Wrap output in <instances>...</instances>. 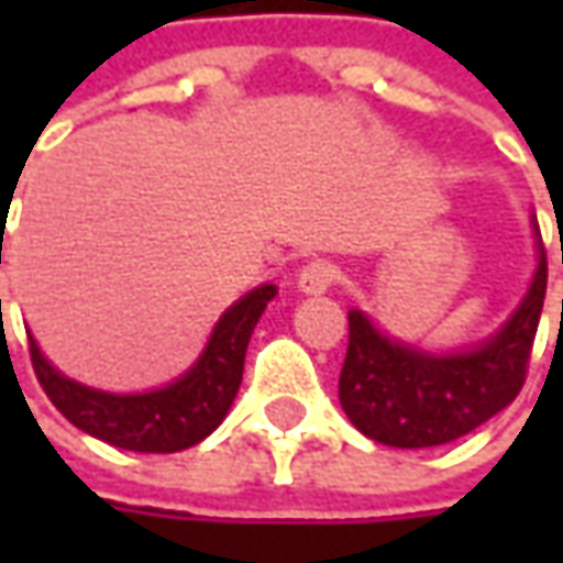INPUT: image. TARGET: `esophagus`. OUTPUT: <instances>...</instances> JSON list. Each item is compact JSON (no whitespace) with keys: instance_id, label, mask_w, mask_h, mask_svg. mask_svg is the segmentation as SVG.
<instances>
[{"instance_id":"1","label":"esophagus","mask_w":563,"mask_h":563,"mask_svg":"<svg viewBox=\"0 0 563 563\" xmlns=\"http://www.w3.org/2000/svg\"><path fill=\"white\" fill-rule=\"evenodd\" d=\"M338 269L332 260H313L307 263L300 275H297V288L303 294H325L332 285H335Z\"/></svg>"}]
</instances>
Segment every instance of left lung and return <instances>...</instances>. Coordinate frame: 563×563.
Segmentation results:
<instances>
[{
	"instance_id": "left-lung-1",
	"label": "left lung",
	"mask_w": 563,
	"mask_h": 563,
	"mask_svg": "<svg viewBox=\"0 0 563 563\" xmlns=\"http://www.w3.org/2000/svg\"><path fill=\"white\" fill-rule=\"evenodd\" d=\"M545 285L549 263L539 244L530 291L514 316L488 341L454 354H429L391 341L369 322V316L351 310L347 357L338 378V398L347 420L366 439L391 448L454 442L492 420L527 382Z\"/></svg>"
}]
</instances>
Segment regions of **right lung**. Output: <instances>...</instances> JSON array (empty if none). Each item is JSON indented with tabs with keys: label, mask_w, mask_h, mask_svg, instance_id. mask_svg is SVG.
Returning a JSON list of instances; mask_svg holds the SVG:
<instances>
[{
	"label": "right lung",
	"mask_w": 563,
	"mask_h": 563,
	"mask_svg": "<svg viewBox=\"0 0 563 563\" xmlns=\"http://www.w3.org/2000/svg\"><path fill=\"white\" fill-rule=\"evenodd\" d=\"M275 291H278L275 285H260L244 294L238 303H231L216 322L200 360L185 376L156 391L109 395L87 388L75 378L62 376L40 354L33 335H27L33 373L40 378L46 398L55 404V410L99 442L115 444L124 451H141V454L185 451L190 444L203 442L225 420L228 407L241 388L250 335Z\"/></svg>",
	"instance_id": "right-lung-1"
}]
</instances>
